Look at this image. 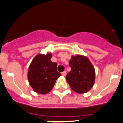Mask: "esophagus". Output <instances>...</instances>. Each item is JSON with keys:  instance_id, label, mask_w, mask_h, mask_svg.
<instances>
[{"instance_id": "34e87169", "label": "esophagus", "mask_w": 123, "mask_h": 123, "mask_svg": "<svg viewBox=\"0 0 123 123\" xmlns=\"http://www.w3.org/2000/svg\"><path fill=\"white\" fill-rule=\"evenodd\" d=\"M66 71H63V72L62 73V75L63 76H65L66 75Z\"/></svg>"}]
</instances>
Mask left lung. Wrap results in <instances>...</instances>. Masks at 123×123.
Segmentation results:
<instances>
[{
  "mask_svg": "<svg viewBox=\"0 0 123 123\" xmlns=\"http://www.w3.org/2000/svg\"><path fill=\"white\" fill-rule=\"evenodd\" d=\"M69 66L71 71L66 75V80L74 91L79 93L87 92L95 81V69L87 57L72 56Z\"/></svg>",
  "mask_w": 123,
  "mask_h": 123,
  "instance_id": "1",
  "label": "left lung"
}]
</instances>
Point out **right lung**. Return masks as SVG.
Wrapping results in <instances>:
<instances>
[{
    "mask_svg": "<svg viewBox=\"0 0 123 123\" xmlns=\"http://www.w3.org/2000/svg\"><path fill=\"white\" fill-rule=\"evenodd\" d=\"M51 54H38L32 61L28 69V81L35 92L41 94L48 93L62 75L57 70L56 63L52 62Z\"/></svg>",
    "mask_w": 123,
    "mask_h": 123,
    "instance_id": "obj_1",
    "label": "right lung"
}]
</instances>
